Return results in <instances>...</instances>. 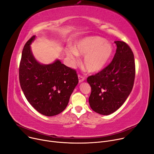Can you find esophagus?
<instances>
[{"label":"esophagus","mask_w":154,"mask_h":154,"mask_svg":"<svg viewBox=\"0 0 154 154\" xmlns=\"http://www.w3.org/2000/svg\"><path fill=\"white\" fill-rule=\"evenodd\" d=\"M78 79H79V83H81V82H83L85 79V77H83L82 76H81V75H78Z\"/></svg>","instance_id":"obj_1"}]
</instances>
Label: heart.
<instances>
[{"instance_id": "b5f03b06", "label": "heart", "mask_w": 154, "mask_h": 154, "mask_svg": "<svg viewBox=\"0 0 154 154\" xmlns=\"http://www.w3.org/2000/svg\"><path fill=\"white\" fill-rule=\"evenodd\" d=\"M113 52L112 44L101 37L88 36L78 41L74 49L66 52L67 56L75 62L78 55H85L83 64L89 73L100 72L107 65Z\"/></svg>"}]
</instances>
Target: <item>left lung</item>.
<instances>
[{"instance_id": "obj_1", "label": "left lung", "mask_w": 154, "mask_h": 154, "mask_svg": "<svg viewBox=\"0 0 154 154\" xmlns=\"http://www.w3.org/2000/svg\"><path fill=\"white\" fill-rule=\"evenodd\" d=\"M114 42L117 48L111 63L87 79L91 87L90 107L103 115L114 113L124 103L133 89L135 78L134 58L131 48L123 41Z\"/></svg>"}]
</instances>
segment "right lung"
<instances>
[{
    "label": "right lung",
    "mask_w": 154,
    "mask_h": 154,
    "mask_svg": "<svg viewBox=\"0 0 154 154\" xmlns=\"http://www.w3.org/2000/svg\"><path fill=\"white\" fill-rule=\"evenodd\" d=\"M32 36L23 49L19 68L21 89L32 106L40 113L52 116L62 112L78 83L76 71L57 59L50 64L39 62L33 55Z\"/></svg>",
    "instance_id": "add662e5"
}]
</instances>
